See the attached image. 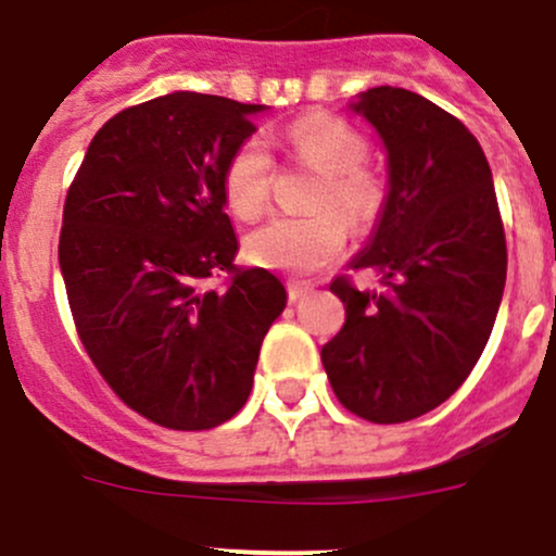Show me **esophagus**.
<instances>
[{
  "label": "esophagus",
  "mask_w": 556,
  "mask_h": 556,
  "mask_svg": "<svg viewBox=\"0 0 556 556\" xmlns=\"http://www.w3.org/2000/svg\"><path fill=\"white\" fill-rule=\"evenodd\" d=\"M306 293H309V285H304V282H288V299H290V304H295V301H301Z\"/></svg>",
  "instance_id": "esophagus-1"
}]
</instances>
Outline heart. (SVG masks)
<instances>
[{"mask_svg":"<svg viewBox=\"0 0 556 556\" xmlns=\"http://www.w3.org/2000/svg\"><path fill=\"white\" fill-rule=\"evenodd\" d=\"M295 161L323 174L312 217H277L244 239L247 261L277 271L306 274L333 261L344 247V223L328 213L336 208L346 226L363 231L382 210V182L363 169L366 139L339 117L314 112L301 117L285 134ZM226 204L242 220L263 215L271 195V155L261 139H247L231 155L223 177Z\"/></svg>","mask_w":556,"mask_h":556,"instance_id":"b5f03b06","label":"heart"}]
</instances>
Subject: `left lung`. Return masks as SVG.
Returning <instances> with one entry per match:
<instances>
[{
  "label": "left lung",
  "mask_w": 556,
  "mask_h": 556,
  "mask_svg": "<svg viewBox=\"0 0 556 556\" xmlns=\"http://www.w3.org/2000/svg\"><path fill=\"white\" fill-rule=\"evenodd\" d=\"M350 110L387 153L382 210L350 268H371L382 288L330 285L346 319L319 357L352 414L395 425L433 412L473 371L506 288V233L484 150L457 117L392 86Z\"/></svg>",
  "instance_id": "left-lung-1"
}]
</instances>
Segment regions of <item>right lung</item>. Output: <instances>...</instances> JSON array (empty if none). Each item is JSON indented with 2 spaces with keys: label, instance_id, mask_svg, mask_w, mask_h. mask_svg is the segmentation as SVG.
Here are the masks:
<instances>
[{
  "label": "right lung",
  "instance_id": "right-lung-1",
  "mask_svg": "<svg viewBox=\"0 0 556 556\" xmlns=\"http://www.w3.org/2000/svg\"><path fill=\"white\" fill-rule=\"evenodd\" d=\"M263 104L174 91L104 123L66 193L59 266L83 346L126 406L172 430L231 419L285 285L233 266L223 177ZM235 274L228 291L208 277Z\"/></svg>",
  "mask_w": 556,
  "mask_h": 556
}]
</instances>
